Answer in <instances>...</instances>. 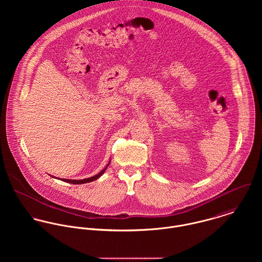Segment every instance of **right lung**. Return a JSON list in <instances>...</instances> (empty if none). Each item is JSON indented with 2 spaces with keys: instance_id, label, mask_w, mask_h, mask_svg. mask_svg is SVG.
<instances>
[{
  "instance_id": "add662e5",
  "label": "right lung",
  "mask_w": 262,
  "mask_h": 262,
  "mask_svg": "<svg viewBox=\"0 0 262 262\" xmlns=\"http://www.w3.org/2000/svg\"><path fill=\"white\" fill-rule=\"evenodd\" d=\"M111 162V161H110ZM110 162L108 163V165L110 164ZM108 165L101 171V172H99L97 176H94V177H92V178H89V179H84V180H79V181H77V180H67V179H62L61 181L62 182H66V183H70V184H74V185H81V184H86V183H91V182H94V181H96L97 179H99L104 172H105V170H106V168L108 167Z\"/></svg>"
}]
</instances>
